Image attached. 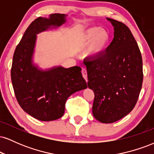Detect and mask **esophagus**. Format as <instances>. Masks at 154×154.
Listing matches in <instances>:
<instances>
[{
    "instance_id": "1",
    "label": "esophagus",
    "mask_w": 154,
    "mask_h": 154,
    "mask_svg": "<svg viewBox=\"0 0 154 154\" xmlns=\"http://www.w3.org/2000/svg\"><path fill=\"white\" fill-rule=\"evenodd\" d=\"M82 77H84V79H85L86 82H88V75H87V70H86V69L85 68L82 69Z\"/></svg>"
}]
</instances>
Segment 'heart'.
I'll return each mask as SVG.
<instances>
[{"label":"heart","mask_w":154,"mask_h":154,"mask_svg":"<svg viewBox=\"0 0 154 154\" xmlns=\"http://www.w3.org/2000/svg\"><path fill=\"white\" fill-rule=\"evenodd\" d=\"M109 35L106 30L98 27H91L86 30L81 39V43H91L88 54L92 57L98 56L103 52L109 42Z\"/></svg>","instance_id":"heart-1"}]
</instances>
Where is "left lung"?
<instances>
[{"label":"left lung","instance_id":"8db88e82","mask_svg":"<svg viewBox=\"0 0 154 154\" xmlns=\"http://www.w3.org/2000/svg\"><path fill=\"white\" fill-rule=\"evenodd\" d=\"M114 39L105 53L84 60L88 85L94 92L93 114L102 123H113L135 107L142 88L143 60L137 42L125 24L107 18Z\"/></svg>","mask_w":154,"mask_h":154}]
</instances>
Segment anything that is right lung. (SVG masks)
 Segmentation results:
<instances>
[{
  "instance_id": "add662e5",
  "label": "right lung",
  "mask_w": 154,
  "mask_h": 154,
  "mask_svg": "<svg viewBox=\"0 0 154 154\" xmlns=\"http://www.w3.org/2000/svg\"><path fill=\"white\" fill-rule=\"evenodd\" d=\"M65 22V15L53 14L50 18L38 17L29 24L16 48L11 76L17 101L28 114L40 121H53L64 114L66 99L87 88L79 66H59L40 71L32 63L36 34L51 25Z\"/></svg>"
}]
</instances>
